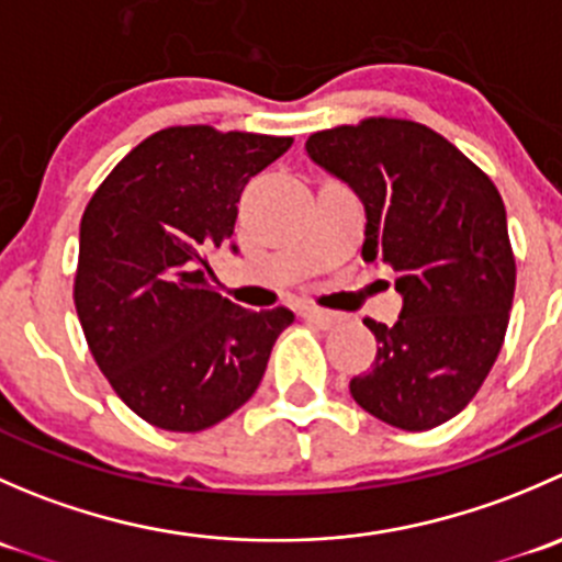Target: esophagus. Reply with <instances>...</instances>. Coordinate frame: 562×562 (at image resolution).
I'll list each match as a JSON object with an SVG mask.
<instances>
[{
	"mask_svg": "<svg viewBox=\"0 0 562 562\" xmlns=\"http://www.w3.org/2000/svg\"><path fill=\"white\" fill-rule=\"evenodd\" d=\"M302 317L304 321H313L315 326H321V328H331L334 323H339L337 313H328V310H317V307H304Z\"/></svg>",
	"mask_w": 562,
	"mask_h": 562,
	"instance_id": "obj_1",
	"label": "esophagus"
}]
</instances>
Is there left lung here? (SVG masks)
<instances>
[{
  "instance_id": "8db88e82",
  "label": "left lung",
  "mask_w": 562,
  "mask_h": 562,
  "mask_svg": "<svg viewBox=\"0 0 562 562\" xmlns=\"http://www.w3.org/2000/svg\"><path fill=\"white\" fill-rule=\"evenodd\" d=\"M307 157L356 192L367 263L391 266L394 326L367 317L378 356L350 381L370 416L422 432L454 418L490 375L517 285L501 192L454 144L405 119L310 135Z\"/></svg>"
}]
</instances>
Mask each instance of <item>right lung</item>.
Here are the masks:
<instances>
[{
  "instance_id": "add662e5",
  "label": "right lung",
  "mask_w": 562,
  "mask_h": 562,
  "mask_svg": "<svg viewBox=\"0 0 562 562\" xmlns=\"http://www.w3.org/2000/svg\"><path fill=\"white\" fill-rule=\"evenodd\" d=\"M293 138L168 127L135 146L81 220L76 310L124 405L168 432H201L260 386L285 307L249 313L206 282L236 203Z\"/></svg>"
}]
</instances>
